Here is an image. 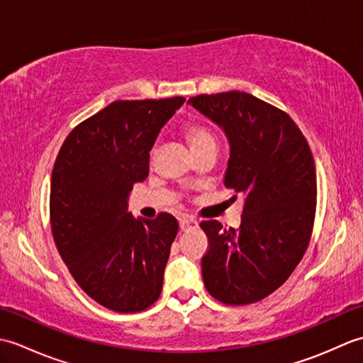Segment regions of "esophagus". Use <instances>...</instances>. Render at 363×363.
Instances as JSON below:
<instances>
[{
    "instance_id": "34e87169",
    "label": "esophagus",
    "mask_w": 363,
    "mask_h": 363,
    "mask_svg": "<svg viewBox=\"0 0 363 363\" xmlns=\"http://www.w3.org/2000/svg\"><path fill=\"white\" fill-rule=\"evenodd\" d=\"M179 226H181V230L195 229V228H198V221H196V220H194V218L184 217V218H181V221H179Z\"/></svg>"
}]
</instances>
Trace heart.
Returning <instances> with one entry per match:
<instances>
[{
	"instance_id": "1",
	"label": "heart",
	"mask_w": 363,
	"mask_h": 363,
	"mask_svg": "<svg viewBox=\"0 0 363 363\" xmlns=\"http://www.w3.org/2000/svg\"><path fill=\"white\" fill-rule=\"evenodd\" d=\"M184 134H186L187 140L194 151L203 148V146H207V145H215V138L212 133L204 125H201V123H196V121L189 123V125L184 128Z\"/></svg>"
}]
</instances>
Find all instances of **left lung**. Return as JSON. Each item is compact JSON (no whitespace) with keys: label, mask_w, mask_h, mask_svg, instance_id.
Masks as SVG:
<instances>
[{"label":"left lung","mask_w":363,"mask_h":363,"mask_svg":"<svg viewBox=\"0 0 363 363\" xmlns=\"http://www.w3.org/2000/svg\"><path fill=\"white\" fill-rule=\"evenodd\" d=\"M189 103L225 129V186L245 196L238 229L199 223L209 240L204 285L223 304L257 303L289 279L309 246L317 211L312 151L289 113L245 91L196 95Z\"/></svg>","instance_id":"left-lung-1"}]
</instances>
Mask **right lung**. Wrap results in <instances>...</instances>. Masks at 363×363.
I'll use <instances>...</instances> for the list:
<instances>
[{
	"mask_svg": "<svg viewBox=\"0 0 363 363\" xmlns=\"http://www.w3.org/2000/svg\"><path fill=\"white\" fill-rule=\"evenodd\" d=\"M184 101H113L68 134L54 162V243L76 284L113 312H140L160 296L179 225L167 212L135 220L128 198L134 184L148 177L159 130Z\"/></svg>",
	"mask_w": 363,
	"mask_h": 363,
	"instance_id": "add662e5",
	"label": "right lung"
}]
</instances>
